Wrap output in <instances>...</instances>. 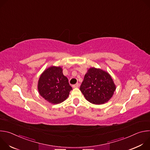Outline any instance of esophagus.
Masks as SVG:
<instances>
[{
	"mask_svg": "<svg viewBox=\"0 0 150 150\" xmlns=\"http://www.w3.org/2000/svg\"><path fill=\"white\" fill-rule=\"evenodd\" d=\"M72 87H73V88H78L79 87V85L78 83H77L75 84V85H73Z\"/></svg>",
	"mask_w": 150,
	"mask_h": 150,
	"instance_id": "34e87169",
	"label": "esophagus"
}]
</instances>
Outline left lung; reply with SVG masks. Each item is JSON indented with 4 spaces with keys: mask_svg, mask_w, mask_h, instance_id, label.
Listing matches in <instances>:
<instances>
[{
    "mask_svg": "<svg viewBox=\"0 0 150 150\" xmlns=\"http://www.w3.org/2000/svg\"><path fill=\"white\" fill-rule=\"evenodd\" d=\"M116 88L111 75L94 67L88 69L80 87L85 99L94 104H103L109 101Z\"/></svg>",
    "mask_w": 150,
    "mask_h": 150,
    "instance_id": "obj_1",
    "label": "left lung"
}]
</instances>
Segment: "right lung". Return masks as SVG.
Segmentation results:
<instances>
[{
	"label": "right lung",
	"instance_id": "add662e5",
	"mask_svg": "<svg viewBox=\"0 0 150 150\" xmlns=\"http://www.w3.org/2000/svg\"><path fill=\"white\" fill-rule=\"evenodd\" d=\"M40 95L49 103L57 104L65 101L72 90L60 67L51 66L41 74L37 85Z\"/></svg>",
	"mask_w": 150,
	"mask_h": 150
}]
</instances>
